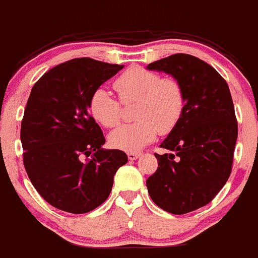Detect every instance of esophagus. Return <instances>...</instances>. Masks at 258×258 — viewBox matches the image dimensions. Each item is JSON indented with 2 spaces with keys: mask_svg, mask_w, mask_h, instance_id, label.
<instances>
[{
  "mask_svg": "<svg viewBox=\"0 0 258 258\" xmlns=\"http://www.w3.org/2000/svg\"><path fill=\"white\" fill-rule=\"evenodd\" d=\"M141 155V153H137V152H128L127 153V157H128L130 160H136L138 157Z\"/></svg>",
  "mask_w": 258,
  "mask_h": 258,
  "instance_id": "34e87169",
  "label": "esophagus"
}]
</instances>
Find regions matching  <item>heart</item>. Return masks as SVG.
<instances>
[{
  "instance_id": "heart-1",
  "label": "heart",
  "mask_w": 258,
  "mask_h": 258,
  "mask_svg": "<svg viewBox=\"0 0 258 258\" xmlns=\"http://www.w3.org/2000/svg\"><path fill=\"white\" fill-rule=\"evenodd\" d=\"M119 100L103 88L97 89L89 100V111L99 123L107 128L122 120V105L136 103L134 123L123 124L109 136L110 146L126 152H138L161 135L170 134L185 111L186 95L182 84L171 77L140 66L130 67L114 82Z\"/></svg>"
}]
</instances>
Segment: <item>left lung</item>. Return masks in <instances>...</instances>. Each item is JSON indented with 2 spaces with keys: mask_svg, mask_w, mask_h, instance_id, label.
<instances>
[{
  "mask_svg": "<svg viewBox=\"0 0 258 258\" xmlns=\"http://www.w3.org/2000/svg\"><path fill=\"white\" fill-rule=\"evenodd\" d=\"M182 84L186 105L179 124L155 153L158 169L147 180L153 202L172 214L208 205L228 181L237 138L233 99L225 79L207 62L175 53L148 64Z\"/></svg>",
  "mask_w": 258,
  "mask_h": 258,
  "instance_id": "8db88e82",
  "label": "left lung"
}]
</instances>
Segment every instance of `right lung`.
Segmentation results:
<instances>
[{
  "instance_id": "obj_1",
  "label": "right lung",
  "mask_w": 258,
  "mask_h": 258,
  "mask_svg": "<svg viewBox=\"0 0 258 258\" xmlns=\"http://www.w3.org/2000/svg\"><path fill=\"white\" fill-rule=\"evenodd\" d=\"M123 64L73 58L47 71L34 84L21 124L23 164L39 195L61 211L88 213L111 192L126 153L103 149V131L89 114V100Z\"/></svg>"
}]
</instances>
